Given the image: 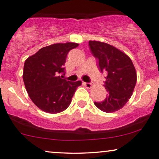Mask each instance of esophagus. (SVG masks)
<instances>
[{
	"mask_svg": "<svg viewBox=\"0 0 159 159\" xmlns=\"http://www.w3.org/2000/svg\"><path fill=\"white\" fill-rule=\"evenodd\" d=\"M84 85H85V87L87 88V89H90V88L92 87V86H93L92 83H87V82L84 83Z\"/></svg>",
	"mask_w": 159,
	"mask_h": 159,
	"instance_id": "34e87169",
	"label": "esophagus"
}]
</instances>
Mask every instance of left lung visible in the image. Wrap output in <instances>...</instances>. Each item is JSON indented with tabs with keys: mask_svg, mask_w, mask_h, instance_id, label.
<instances>
[{
	"mask_svg": "<svg viewBox=\"0 0 159 159\" xmlns=\"http://www.w3.org/2000/svg\"><path fill=\"white\" fill-rule=\"evenodd\" d=\"M89 46L98 60L99 70L107 74L106 98L94 104L103 112H116L127 104L134 90L137 81L134 65L125 53L108 43L89 41Z\"/></svg>",
	"mask_w": 159,
	"mask_h": 159,
	"instance_id": "8db88e82",
	"label": "left lung"
}]
</instances>
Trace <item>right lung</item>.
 I'll list each match as a JSON object with an SVG mask.
<instances>
[{"instance_id": "1", "label": "right lung", "mask_w": 159, "mask_h": 159, "mask_svg": "<svg viewBox=\"0 0 159 159\" xmlns=\"http://www.w3.org/2000/svg\"><path fill=\"white\" fill-rule=\"evenodd\" d=\"M78 43H55L40 49L25 61L23 79L29 96L38 108L58 113L70 106L81 81L64 79L66 55Z\"/></svg>"}]
</instances>
